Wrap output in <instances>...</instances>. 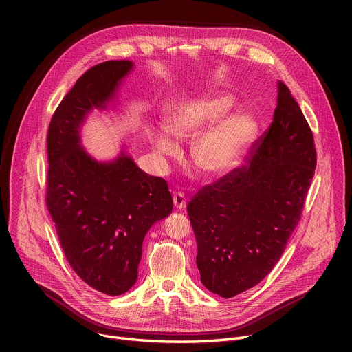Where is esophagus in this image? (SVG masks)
Wrapping results in <instances>:
<instances>
[{"label":"esophagus","instance_id":"1","mask_svg":"<svg viewBox=\"0 0 352 352\" xmlns=\"http://www.w3.org/2000/svg\"><path fill=\"white\" fill-rule=\"evenodd\" d=\"M173 204L177 209H184L185 208V195L182 192H175L174 196H173Z\"/></svg>","mask_w":352,"mask_h":352}]
</instances>
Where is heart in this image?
Masks as SVG:
<instances>
[{"label":"heart","mask_w":352,"mask_h":352,"mask_svg":"<svg viewBox=\"0 0 352 352\" xmlns=\"http://www.w3.org/2000/svg\"><path fill=\"white\" fill-rule=\"evenodd\" d=\"M223 144H224V142L221 139H219L216 135H209L197 144L196 156L200 160L209 159V157L214 156L219 152Z\"/></svg>","instance_id":"heart-1"}]
</instances>
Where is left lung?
I'll return each mask as SVG.
<instances>
[{
    "mask_svg": "<svg viewBox=\"0 0 352 352\" xmlns=\"http://www.w3.org/2000/svg\"><path fill=\"white\" fill-rule=\"evenodd\" d=\"M132 69L128 60L87 69L47 132L45 204L61 248L74 272L107 295H121L136 283L146 232L173 210L163 178L143 173L124 152L114 162H96L80 144L87 114L106 110Z\"/></svg>",
    "mask_w": 352,
    "mask_h": 352,
    "instance_id": "left-lung-1",
    "label": "left lung"
}]
</instances>
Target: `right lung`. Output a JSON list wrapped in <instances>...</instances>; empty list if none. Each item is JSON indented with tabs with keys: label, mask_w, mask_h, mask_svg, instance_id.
<instances>
[{
	"label": "right lung",
	"mask_w": 352,
	"mask_h": 352,
	"mask_svg": "<svg viewBox=\"0 0 352 352\" xmlns=\"http://www.w3.org/2000/svg\"><path fill=\"white\" fill-rule=\"evenodd\" d=\"M315 166L312 131L283 86L273 122L245 164L204 186L188 204L196 265L209 291L230 298L272 272L302 214Z\"/></svg>",
	"instance_id": "add662e5"
}]
</instances>
